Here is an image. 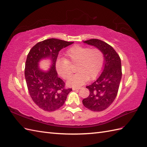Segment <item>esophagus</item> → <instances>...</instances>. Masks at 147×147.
I'll list each match as a JSON object with an SVG mask.
<instances>
[{"mask_svg": "<svg viewBox=\"0 0 147 147\" xmlns=\"http://www.w3.org/2000/svg\"><path fill=\"white\" fill-rule=\"evenodd\" d=\"M79 89H80V88H76V87H73L72 88L73 90H79Z\"/></svg>", "mask_w": 147, "mask_h": 147, "instance_id": "1", "label": "esophagus"}]
</instances>
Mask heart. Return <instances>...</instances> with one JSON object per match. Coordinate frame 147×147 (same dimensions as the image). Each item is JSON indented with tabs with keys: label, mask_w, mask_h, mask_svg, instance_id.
I'll return each instance as SVG.
<instances>
[{
	"label": "heart",
	"mask_w": 147,
	"mask_h": 147,
	"mask_svg": "<svg viewBox=\"0 0 147 147\" xmlns=\"http://www.w3.org/2000/svg\"><path fill=\"white\" fill-rule=\"evenodd\" d=\"M65 59H58L55 67L57 73L63 79H68L71 75L70 64L77 63L76 70L78 72L67 82L71 87H79L88 80H94L102 69L104 55L99 49L74 45L67 50Z\"/></svg>",
	"instance_id": "b5f03b06"
}]
</instances>
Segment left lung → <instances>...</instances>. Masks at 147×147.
Listing matches in <instances>:
<instances>
[{
    "instance_id": "left-lung-1",
    "label": "left lung",
    "mask_w": 147,
    "mask_h": 147,
    "mask_svg": "<svg viewBox=\"0 0 147 147\" xmlns=\"http://www.w3.org/2000/svg\"><path fill=\"white\" fill-rule=\"evenodd\" d=\"M84 42L101 50L104 55L102 73L94 82L86 87L90 95L82 100L86 108L101 112L108 108L117 96L122 76L121 59L112 47L105 42L94 38Z\"/></svg>"
}]
</instances>
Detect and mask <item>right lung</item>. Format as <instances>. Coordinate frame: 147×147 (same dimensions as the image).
I'll return each mask as SVG.
<instances>
[{"mask_svg":"<svg viewBox=\"0 0 147 147\" xmlns=\"http://www.w3.org/2000/svg\"><path fill=\"white\" fill-rule=\"evenodd\" d=\"M73 43L57 38L46 39L35 45L27 55L25 77L28 92L35 104L47 112L61 107L72 90L65 88V83L57 75L55 64L60 50ZM45 58L51 60V67L47 71L41 70L38 66L40 60Z\"/></svg>","mask_w":147,"mask_h":147,"instance_id":"right-lung-1","label":"right lung"}]
</instances>
